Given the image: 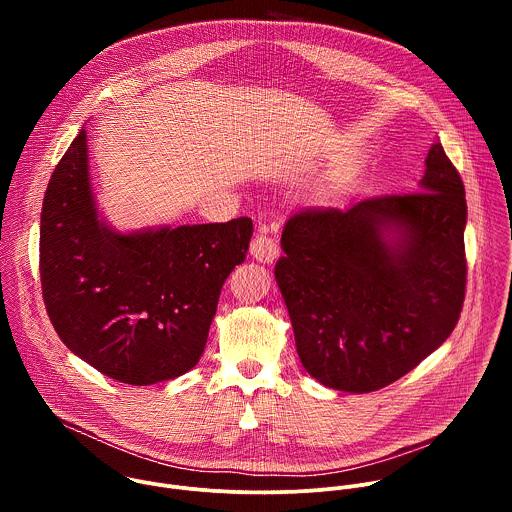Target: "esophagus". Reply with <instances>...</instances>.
Wrapping results in <instances>:
<instances>
[{
    "label": "esophagus",
    "mask_w": 512,
    "mask_h": 512,
    "mask_svg": "<svg viewBox=\"0 0 512 512\" xmlns=\"http://www.w3.org/2000/svg\"><path fill=\"white\" fill-rule=\"evenodd\" d=\"M249 251L257 261L271 263L279 255V245L271 235H267V231H259V235H255V239L251 241Z\"/></svg>",
    "instance_id": "34e87169"
}]
</instances>
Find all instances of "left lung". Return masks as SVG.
Instances as JSON below:
<instances>
[{
	"instance_id": "1",
	"label": "left lung",
	"mask_w": 512,
	"mask_h": 512,
	"mask_svg": "<svg viewBox=\"0 0 512 512\" xmlns=\"http://www.w3.org/2000/svg\"><path fill=\"white\" fill-rule=\"evenodd\" d=\"M421 192L302 208L275 279L304 369L346 393L379 391L440 348L466 296V190L442 143Z\"/></svg>"
}]
</instances>
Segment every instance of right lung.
I'll use <instances>...</instances> for the list:
<instances>
[{
    "label": "right lung",
    "instance_id": "right-lung-1",
    "mask_svg": "<svg viewBox=\"0 0 512 512\" xmlns=\"http://www.w3.org/2000/svg\"><path fill=\"white\" fill-rule=\"evenodd\" d=\"M85 129L56 164L40 216V281L60 340L99 373L154 385L200 360L223 283L253 223L119 235L99 221Z\"/></svg>",
    "mask_w": 512,
    "mask_h": 512
}]
</instances>
